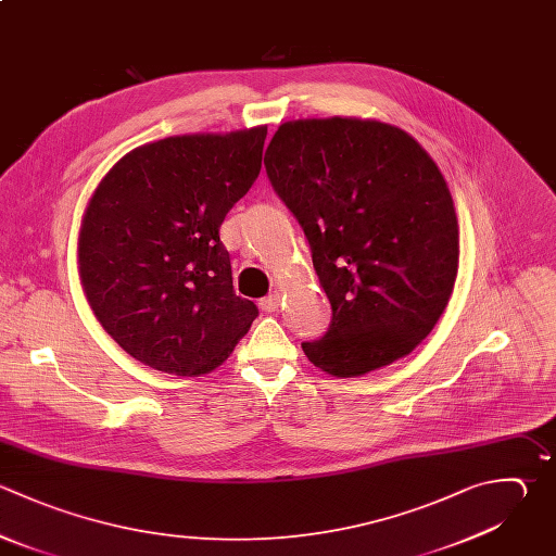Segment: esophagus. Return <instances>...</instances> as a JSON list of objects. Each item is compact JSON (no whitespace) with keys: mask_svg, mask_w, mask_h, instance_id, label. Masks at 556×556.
Returning <instances> with one entry per match:
<instances>
[{"mask_svg":"<svg viewBox=\"0 0 556 556\" xmlns=\"http://www.w3.org/2000/svg\"><path fill=\"white\" fill-rule=\"evenodd\" d=\"M280 302H282V293H280V291H274V293H269L267 298H263V300L258 302V306H261L263 311H267V313H274V311L280 308Z\"/></svg>","mask_w":556,"mask_h":556,"instance_id":"1","label":"esophagus"}]
</instances>
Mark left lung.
<instances>
[{
	"label": "left lung",
	"instance_id": "1",
	"mask_svg": "<svg viewBox=\"0 0 556 556\" xmlns=\"http://www.w3.org/2000/svg\"><path fill=\"white\" fill-rule=\"evenodd\" d=\"M300 222L332 321L308 361L354 378L410 354L447 306L458 222L443 174L402 128L328 117L282 124L265 152Z\"/></svg>",
	"mask_w": 556,
	"mask_h": 556
}]
</instances>
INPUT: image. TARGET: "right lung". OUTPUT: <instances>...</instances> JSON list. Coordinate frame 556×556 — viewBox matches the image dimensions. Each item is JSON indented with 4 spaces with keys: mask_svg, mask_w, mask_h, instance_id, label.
Here are the masks:
<instances>
[{
    "mask_svg": "<svg viewBox=\"0 0 556 556\" xmlns=\"http://www.w3.org/2000/svg\"><path fill=\"white\" fill-rule=\"evenodd\" d=\"M267 126L135 148L83 215L78 271L102 328L137 361L176 376L219 367L258 315L232 287L219 241L261 172Z\"/></svg>",
    "mask_w": 556,
    "mask_h": 556,
    "instance_id": "right-lung-1",
    "label": "right lung"
}]
</instances>
